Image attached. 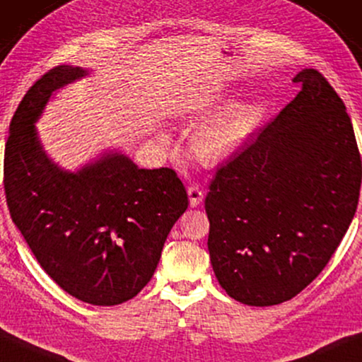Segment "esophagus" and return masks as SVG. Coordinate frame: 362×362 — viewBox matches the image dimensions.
<instances>
[{"label":"esophagus","instance_id":"obj_1","mask_svg":"<svg viewBox=\"0 0 362 362\" xmlns=\"http://www.w3.org/2000/svg\"><path fill=\"white\" fill-rule=\"evenodd\" d=\"M188 198H190V206H198L203 199V190L198 185L188 187Z\"/></svg>","mask_w":362,"mask_h":362}]
</instances>
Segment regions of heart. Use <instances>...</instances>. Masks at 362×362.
Returning a JSON list of instances; mask_svg holds the SVG:
<instances>
[{
	"instance_id": "1",
	"label": "heart",
	"mask_w": 362,
	"mask_h": 362,
	"mask_svg": "<svg viewBox=\"0 0 362 362\" xmlns=\"http://www.w3.org/2000/svg\"><path fill=\"white\" fill-rule=\"evenodd\" d=\"M224 104L226 100H221ZM221 107L213 105L208 113ZM268 104L262 97L235 102L208 118L190 138V153L203 165H219L229 160L262 125Z\"/></svg>"
}]
</instances>
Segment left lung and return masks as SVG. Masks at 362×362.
I'll return each mask as SVG.
<instances>
[{"mask_svg":"<svg viewBox=\"0 0 362 362\" xmlns=\"http://www.w3.org/2000/svg\"><path fill=\"white\" fill-rule=\"evenodd\" d=\"M258 138L219 167L204 199L208 250L230 298L293 299L327 267L354 218L361 154L343 100L317 69Z\"/></svg>","mask_w":362,"mask_h":362,"instance_id":"8db88e82","label":"left lung"}]
</instances>
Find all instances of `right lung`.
<instances>
[{"instance_id":"add662e5","label":"right lung","mask_w":362,"mask_h":362,"mask_svg":"<svg viewBox=\"0 0 362 362\" xmlns=\"http://www.w3.org/2000/svg\"><path fill=\"white\" fill-rule=\"evenodd\" d=\"M88 71L52 68L21 100L4 149V193L37 262L63 291L93 305L132 299L153 278L164 242L188 208L175 170L138 169L109 153L78 172L48 159L37 136L53 90Z\"/></svg>"}]
</instances>
